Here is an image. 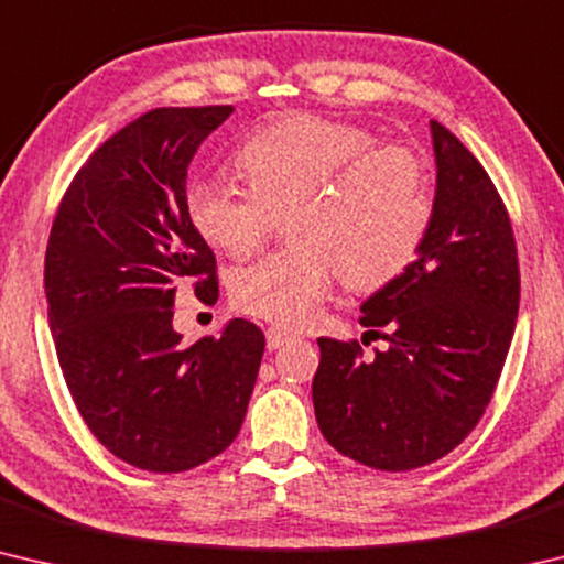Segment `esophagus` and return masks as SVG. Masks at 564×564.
<instances>
[{
	"instance_id": "1",
	"label": "esophagus",
	"mask_w": 564,
	"mask_h": 564,
	"mask_svg": "<svg viewBox=\"0 0 564 564\" xmlns=\"http://www.w3.org/2000/svg\"><path fill=\"white\" fill-rule=\"evenodd\" d=\"M289 340H291V336L281 328L265 330V348H269V350H279L283 343H289Z\"/></svg>"
}]
</instances>
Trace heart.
<instances>
[{
    "label": "heart",
    "instance_id": "obj_1",
    "mask_svg": "<svg viewBox=\"0 0 564 564\" xmlns=\"http://www.w3.org/2000/svg\"><path fill=\"white\" fill-rule=\"evenodd\" d=\"M246 191L196 181L186 216L204 241L241 259L289 214V251L231 275L236 308L283 328L318 318L340 279L376 291L395 281L423 246L433 218L427 169L405 147H378L348 121L289 113L236 151Z\"/></svg>",
    "mask_w": 564,
    "mask_h": 564
}]
</instances>
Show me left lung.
I'll return each mask as SVG.
<instances>
[{"instance_id": "obj_1", "label": "left lung", "mask_w": 564, "mask_h": 564, "mask_svg": "<svg viewBox=\"0 0 564 564\" xmlns=\"http://www.w3.org/2000/svg\"><path fill=\"white\" fill-rule=\"evenodd\" d=\"M435 198L415 261L360 305L386 350L318 338L313 408L326 441L376 470H413L460 445L488 408L520 308L508 212L470 151L431 121Z\"/></svg>"}]
</instances>
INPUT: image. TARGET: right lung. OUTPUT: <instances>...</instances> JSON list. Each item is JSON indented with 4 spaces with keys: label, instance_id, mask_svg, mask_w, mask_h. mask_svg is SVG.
Instances as JSON below:
<instances>
[{
    "label": "right lung",
    "instance_id": "1",
    "mask_svg": "<svg viewBox=\"0 0 564 564\" xmlns=\"http://www.w3.org/2000/svg\"><path fill=\"white\" fill-rule=\"evenodd\" d=\"M234 107L147 111L94 151L56 212L44 289L66 388L94 437L149 473H184L241 431L265 338L234 318L194 346L174 301L218 299L216 259L186 216L188 164Z\"/></svg>",
    "mask_w": 564,
    "mask_h": 564
}]
</instances>
